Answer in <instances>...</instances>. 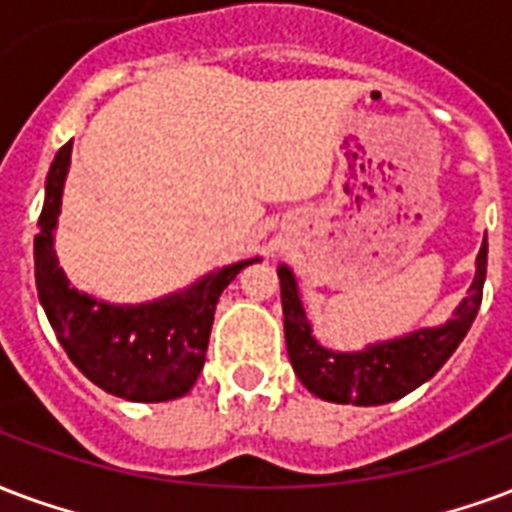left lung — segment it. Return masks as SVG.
Masks as SVG:
<instances>
[{
    "instance_id": "left-lung-1",
    "label": "left lung",
    "mask_w": 512,
    "mask_h": 512,
    "mask_svg": "<svg viewBox=\"0 0 512 512\" xmlns=\"http://www.w3.org/2000/svg\"><path fill=\"white\" fill-rule=\"evenodd\" d=\"M475 266L478 268H475L472 287L453 312V320L437 328H420L391 342L369 344L361 352L325 350L323 344L314 339L304 304L298 298L293 271L279 266L287 355L298 380L320 399L336 401V404H358V407L388 404L415 391L445 366V361L456 352L461 339L475 323V314L483 301V282H486L488 238H483Z\"/></svg>"
}]
</instances>
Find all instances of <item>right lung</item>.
Here are the masks:
<instances>
[{
    "instance_id": "obj_1",
    "label": "right lung",
    "mask_w": 512,
    "mask_h": 512,
    "mask_svg": "<svg viewBox=\"0 0 512 512\" xmlns=\"http://www.w3.org/2000/svg\"><path fill=\"white\" fill-rule=\"evenodd\" d=\"M70 151L73 140L51 162L34 236V282L48 323L70 361L105 393L127 401L179 399L189 393L206 363L219 295L257 257L217 268L187 290L149 304H105L78 293L54 252Z\"/></svg>"
}]
</instances>
